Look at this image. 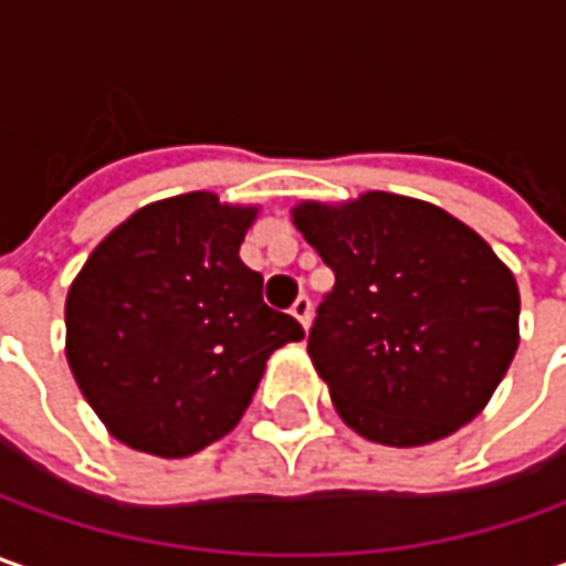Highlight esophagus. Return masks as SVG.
I'll return each mask as SVG.
<instances>
[{"mask_svg": "<svg viewBox=\"0 0 566 566\" xmlns=\"http://www.w3.org/2000/svg\"><path fill=\"white\" fill-rule=\"evenodd\" d=\"M290 312H293V317L302 327H308V321H312V298H308V295H298Z\"/></svg>", "mask_w": 566, "mask_h": 566, "instance_id": "1", "label": "esophagus"}]
</instances>
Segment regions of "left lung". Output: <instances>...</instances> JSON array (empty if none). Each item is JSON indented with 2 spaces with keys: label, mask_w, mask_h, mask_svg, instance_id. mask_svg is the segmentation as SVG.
Wrapping results in <instances>:
<instances>
[{
  "label": "left lung",
  "mask_w": 566,
  "mask_h": 566,
  "mask_svg": "<svg viewBox=\"0 0 566 566\" xmlns=\"http://www.w3.org/2000/svg\"><path fill=\"white\" fill-rule=\"evenodd\" d=\"M293 223L337 276L308 356L339 419L387 447L472 422L520 343V290L489 242L441 207L387 191L302 201Z\"/></svg>",
  "instance_id": "left-lung-1"
}]
</instances>
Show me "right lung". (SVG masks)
Here are the masks:
<instances>
[{"label":"right lung","mask_w":566,"mask_h":566,"mask_svg":"<svg viewBox=\"0 0 566 566\" xmlns=\"http://www.w3.org/2000/svg\"><path fill=\"white\" fill-rule=\"evenodd\" d=\"M258 207L188 191L116 227L65 298V356L122 444L179 460L229 434L273 349L305 337L239 258Z\"/></svg>","instance_id":"1"}]
</instances>
